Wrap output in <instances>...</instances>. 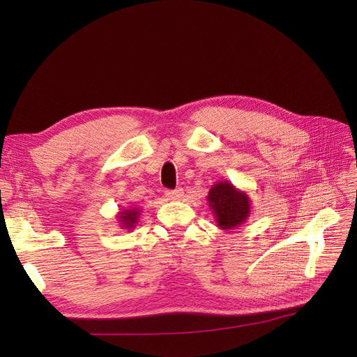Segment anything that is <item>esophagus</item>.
<instances>
[{"label": "esophagus", "mask_w": 357, "mask_h": 357, "mask_svg": "<svg viewBox=\"0 0 357 357\" xmlns=\"http://www.w3.org/2000/svg\"><path fill=\"white\" fill-rule=\"evenodd\" d=\"M183 195H184V192H183L181 188H177L174 190H167L165 192V196H167L168 199H171V201H180L183 198Z\"/></svg>", "instance_id": "34e87169"}]
</instances>
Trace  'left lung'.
<instances>
[{
	"mask_svg": "<svg viewBox=\"0 0 357 357\" xmlns=\"http://www.w3.org/2000/svg\"><path fill=\"white\" fill-rule=\"evenodd\" d=\"M206 201L215 217L217 226L223 230H231L241 226L251 211L248 195L238 190L229 181L215 183L208 192Z\"/></svg>",
	"mask_w": 357,
	"mask_h": 357,
	"instance_id": "1",
	"label": "left lung"
}]
</instances>
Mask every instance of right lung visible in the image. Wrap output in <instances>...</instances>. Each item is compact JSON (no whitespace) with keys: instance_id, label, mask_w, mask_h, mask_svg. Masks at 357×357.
Returning a JSON list of instances; mask_svg holds the SVG:
<instances>
[{"instance_id":"obj_1","label":"right lung","mask_w":357,"mask_h":357,"mask_svg":"<svg viewBox=\"0 0 357 357\" xmlns=\"http://www.w3.org/2000/svg\"><path fill=\"white\" fill-rule=\"evenodd\" d=\"M140 213L142 211H140L139 206L137 208L136 206H130V208H127V210L119 211L118 221L121 223V227L122 229H128V230L136 227Z\"/></svg>"}]
</instances>
